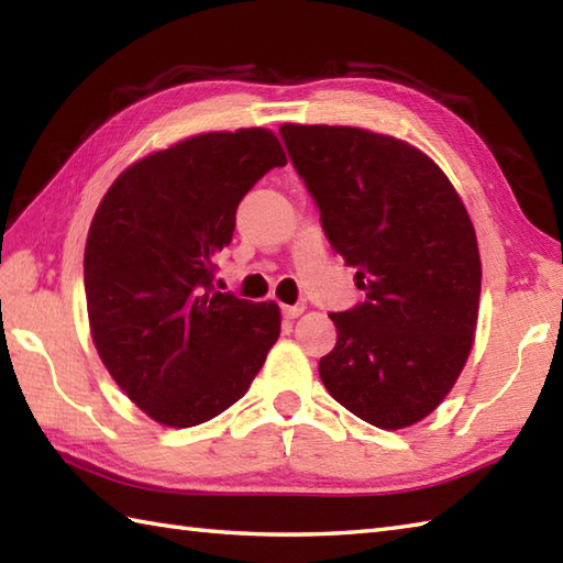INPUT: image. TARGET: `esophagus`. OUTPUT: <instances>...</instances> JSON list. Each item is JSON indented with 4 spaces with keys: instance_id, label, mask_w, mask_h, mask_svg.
<instances>
[{
    "instance_id": "obj_1",
    "label": "esophagus",
    "mask_w": 563,
    "mask_h": 563,
    "mask_svg": "<svg viewBox=\"0 0 563 563\" xmlns=\"http://www.w3.org/2000/svg\"><path fill=\"white\" fill-rule=\"evenodd\" d=\"M302 312H305V307H300V305H295V307L285 305V307H283V317H285V319H297Z\"/></svg>"
}]
</instances>
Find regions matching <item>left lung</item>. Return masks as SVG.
Listing matches in <instances>:
<instances>
[{"label":"left lung","instance_id":"obj_1","mask_svg":"<svg viewBox=\"0 0 563 563\" xmlns=\"http://www.w3.org/2000/svg\"><path fill=\"white\" fill-rule=\"evenodd\" d=\"M280 137L365 290L329 314L339 339L319 377L363 421L413 426L448 397L474 343L482 261L464 202L428 154L391 135L285 123Z\"/></svg>","mask_w":563,"mask_h":563}]
</instances>
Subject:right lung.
<instances>
[{
	"mask_svg": "<svg viewBox=\"0 0 563 563\" xmlns=\"http://www.w3.org/2000/svg\"><path fill=\"white\" fill-rule=\"evenodd\" d=\"M266 128L202 133L135 162L106 190L84 249L91 339L154 421L190 428L246 394L280 336L275 302L214 292L236 206L285 166Z\"/></svg>",
	"mask_w": 563,
	"mask_h": 563,
	"instance_id": "obj_1",
	"label": "right lung"
}]
</instances>
